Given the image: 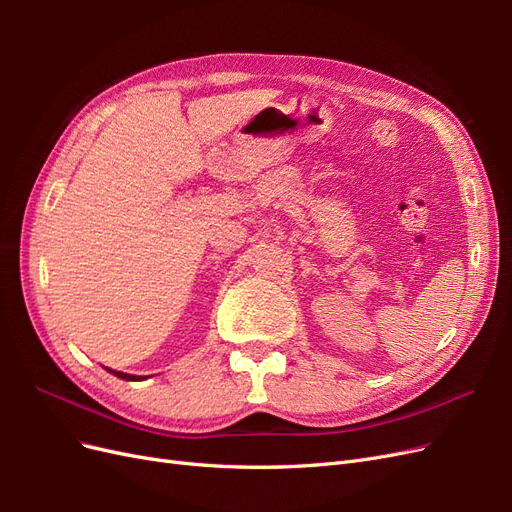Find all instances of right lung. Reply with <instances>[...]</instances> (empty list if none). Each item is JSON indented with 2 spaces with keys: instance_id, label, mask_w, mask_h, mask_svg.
Instances as JSON below:
<instances>
[{
  "instance_id": "add662e5",
  "label": "right lung",
  "mask_w": 512,
  "mask_h": 512,
  "mask_svg": "<svg viewBox=\"0 0 512 512\" xmlns=\"http://www.w3.org/2000/svg\"><path fill=\"white\" fill-rule=\"evenodd\" d=\"M108 374H113V376H117V378H121V380H128V382H136V380H145V376H132V374H123V371H117V369H108V367H104Z\"/></svg>"
}]
</instances>
